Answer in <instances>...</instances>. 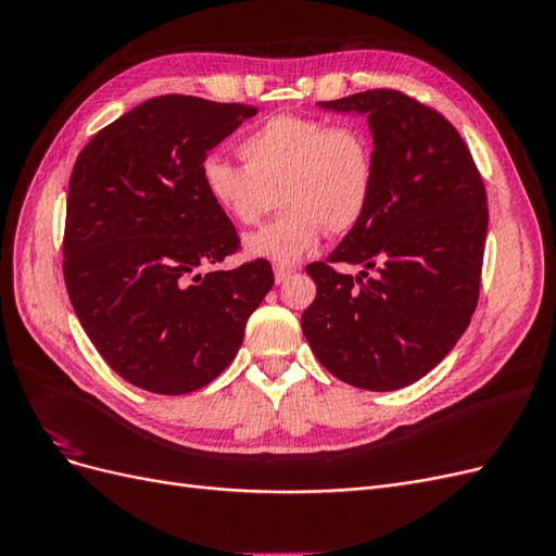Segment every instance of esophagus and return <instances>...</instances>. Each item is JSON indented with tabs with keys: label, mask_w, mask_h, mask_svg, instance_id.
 Masks as SVG:
<instances>
[{
	"label": "esophagus",
	"mask_w": 556,
	"mask_h": 556,
	"mask_svg": "<svg viewBox=\"0 0 556 556\" xmlns=\"http://www.w3.org/2000/svg\"><path fill=\"white\" fill-rule=\"evenodd\" d=\"M292 274H294V268H290V266H276V268H274V276H276V282H278V285L288 280Z\"/></svg>",
	"instance_id": "obj_1"
}]
</instances>
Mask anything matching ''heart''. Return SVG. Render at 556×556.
<instances>
[{
    "instance_id": "1",
    "label": "heart",
    "mask_w": 556,
    "mask_h": 556,
    "mask_svg": "<svg viewBox=\"0 0 556 556\" xmlns=\"http://www.w3.org/2000/svg\"><path fill=\"white\" fill-rule=\"evenodd\" d=\"M243 166L211 155L201 188L211 204L241 227L276 206L282 215L245 239V255L292 266L323 237L357 227L376 188L374 139L359 125L276 115L239 143Z\"/></svg>"
}]
</instances>
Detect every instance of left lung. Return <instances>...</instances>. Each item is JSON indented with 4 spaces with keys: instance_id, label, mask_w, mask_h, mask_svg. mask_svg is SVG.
Wrapping results in <instances>:
<instances>
[{
    "instance_id": "8db88e82",
    "label": "left lung",
    "mask_w": 556,
    "mask_h": 556,
    "mask_svg": "<svg viewBox=\"0 0 556 556\" xmlns=\"http://www.w3.org/2000/svg\"><path fill=\"white\" fill-rule=\"evenodd\" d=\"M317 106L366 115L376 188L327 262L306 266L317 294L301 329L331 376L401 390L439 366L473 317L490 223L484 185L459 131L408 94L366 90ZM333 263L363 271L352 279Z\"/></svg>"
}]
</instances>
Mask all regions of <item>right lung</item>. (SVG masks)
Masks as SVG:
<instances>
[{
	"label": "right lung",
	"instance_id": "obj_1",
	"mask_svg": "<svg viewBox=\"0 0 556 556\" xmlns=\"http://www.w3.org/2000/svg\"><path fill=\"white\" fill-rule=\"evenodd\" d=\"M257 109L164 94L80 150L70 178L64 282L113 371L153 394H188L237 357L274 288L266 260L199 274L239 250L201 188V164Z\"/></svg>",
	"mask_w": 556,
	"mask_h": 556
}]
</instances>
